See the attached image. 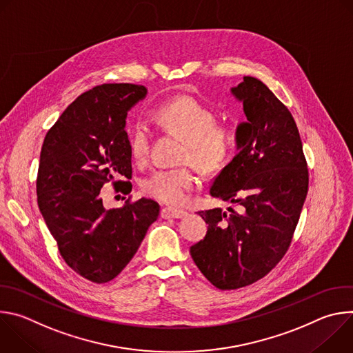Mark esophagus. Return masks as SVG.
Returning <instances> with one entry per match:
<instances>
[{
  "label": "esophagus",
  "instance_id": "34e87169",
  "mask_svg": "<svg viewBox=\"0 0 353 353\" xmlns=\"http://www.w3.org/2000/svg\"><path fill=\"white\" fill-rule=\"evenodd\" d=\"M161 215L163 219H170V218H174V219H180V218H184L187 215L185 211L183 210H179V208H170V207H166L161 211Z\"/></svg>",
  "mask_w": 353,
  "mask_h": 353
}]
</instances>
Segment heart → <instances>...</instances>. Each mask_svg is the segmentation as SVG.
Masks as SVG:
<instances>
[{
	"label": "heart",
	"mask_w": 353,
	"mask_h": 353,
	"mask_svg": "<svg viewBox=\"0 0 353 353\" xmlns=\"http://www.w3.org/2000/svg\"><path fill=\"white\" fill-rule=\"evenodd\" d=\"M155 123L184 141L183 161L192 162L205 172L221 169L230 157L233 134L216 124V113L190 96L176 97L154 110ZM131 157L141 165L149 154V132L143 125L134 128L130 139ZM199 185V177L191 168L158 169L142 180L146 195L165 204H181Z\"/></svg>",
	"instance_id": "obj_1"
}]
</instances>
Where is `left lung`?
I'll return each mask as SVG.
<instances>
[{
    "instance_id": "left-lung-1",
    "label": "left lung",
    "mask_w": 353,
    "mask_h": 353,
    "mask_svg": "<svg viewBox=\"0 0 353 353\" xmlns=\"http://www.w3.org/2000/svg\"><path fill=\"white\" fill-rule=\"evenodd\" d=\"M247 121L236 128L239 154L214 179L210 194L239 211H199L208 230L191 257L218 289L264 278L285 256L309 190V172L288 108L254 77L230 89Z\"/></svg>"
}]
</instances>
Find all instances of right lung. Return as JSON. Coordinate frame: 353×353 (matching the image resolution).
I'll return each instance as SVG.
<instances>
[{
  "instance_id": "add662e5",
  "label": "right lung",
  "mask_w": 353,
  "mask_h": 353,
  "mask_svg": "<svg viewBox=\"0 0 353 353\" xmlns=\"http://www.w3.org/2000/svg\"><path fill=\"white\" fill-rule=\"evenodd\" d=\"M146 93L134 83L92 88L64 110L41 146L39 210L68 267L94 283H106L125 268L159 216L152 199L106 210L100 196L110 181L131 191V183L120 180L132 174L125 119Z\"/></svg>"
}]
</instances>
